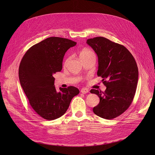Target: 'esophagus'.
<instances>
[{
	"label": "esophagus",
	"instance_id": "esophagus-1",
	"mask_svg": "<svg viewBox=\"0 0 155 155\" xmlns=\"http://www.w3.org/2000/svg\"><path fill=\"white\" fill-rule=\"evenodd\" d=\"M88 88H82V90H81V92H82V94H87L88 92Z\"/></svg>",
	"mask_w": 155,
	"mask_h": 155
}]
</instances>
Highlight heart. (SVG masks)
Masks as SVG:
<instances>
[{
	"instance_id": "1",
	"label": "heart",
	"mask_w": 155,
	"mask_h": 155,
	"mask_svg": "<svg viewBox=\"0 0 155 155\" xmlns=\"http://www.w3.org/2000/svg\"><path fill=\"white\" fill-rule=\"evenodd\" d=\"M91 56H95V54L92 51L89 50L88 48H83L79 51V57L82 60H84ZM69 60H70V58H68L66 60V61H65V63H68Z\"/></svg>"
}]
</instances>
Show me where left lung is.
I'll list each match as a JSON object with an SVG mask.
<instances>
[{"instance_id":"left-lung-1","label":"left lung","mask_w":155,"mask_h":155,"mask_svg":"<svg viewBox=\"0 0 155 155\" xmlns=\"http://www.w3.org/2000/svg\"><path fill=\"white\" fill-rule=\"evenodd\" d=\"M98 56L97 75L106 86L104 92L92 89L100 98L94 107L95 114L112 119L124 112L131 104L138 81V68L132 54L123 45L104 37L87 39Z\"/></svg>"}]
</instances>
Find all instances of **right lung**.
I'll return each mask as SVG.
<instances>
[{
  "mask_svg": "<svg viewBox=\"0 0 155 155\" xmlns=\"http://www.w3.org/2000/svg\"><path fill=\"white\" fill-rule=\"evenodd\" d=\"M76 42L50 37L31 46L24 55L19 68L21 85L32 108L48 120L58 119L67 110L79 90L73 86L57 91L53 75L62 70L64 55Z\"/></svg>",
  "mask_w": 155,
  "mask_h": 155,
  "instance_id": "right-lung-1",
  "label": "right lung"
}]
</instances>
